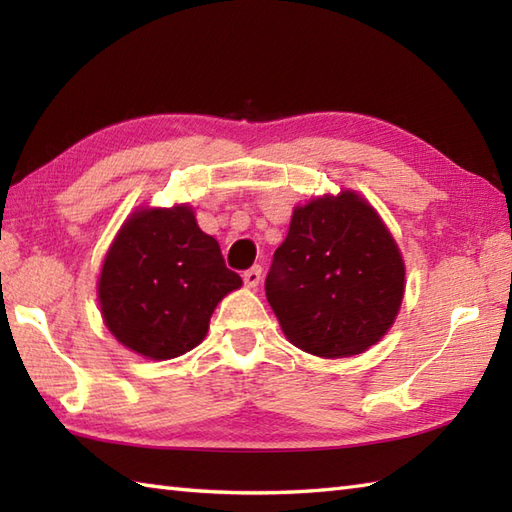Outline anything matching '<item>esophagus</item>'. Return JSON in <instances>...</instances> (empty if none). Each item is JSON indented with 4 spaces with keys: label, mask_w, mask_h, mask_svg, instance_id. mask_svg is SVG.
Wrapping results in <instances>:
<instances>
[{
    "label": "esophagus",
    "mask_w": 512,
    "mask_h": 512,
    "mask_svg": "<svg viewBox=\"0 0 512 512\" xmlns=\"http://www.w3.org/2000/svg\"><path fill=\"white\" fill-rule=\"evenodd\" d=\"M259 281H262V268L253 266L250 270H246V273H244V284L248 288H257Z\"/></svg>",
    "instance_id": "1"
}]
</instances>
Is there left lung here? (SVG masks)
Here are the masks:
<instances>
[{"label": "left lung", "instance_id": "obj_1", "mask_svg": "<svg viewBox=\"0 0 512 512\" xmlns=\"http://www.w3.org/2000/svg\"><path fill=\"white\" fill-rule=\"evenodd\" d=\"M402 292L405 264L394 237L354 191L297 206L266 277L268 303L288 341L323 358L378 343Z\"/></svg>", "mask_w": 512, "mask_h": 512}]
</instances>
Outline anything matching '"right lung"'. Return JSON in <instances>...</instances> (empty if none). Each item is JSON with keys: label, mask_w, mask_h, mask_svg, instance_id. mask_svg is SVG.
Segmentation results:
<instances>
[{"label": "right lung", "mask_w": 512, "mask_h": 512, "mask_svg": "<svg viewBox=\"0 0 512 512\" xmlns=\"http://www.w3.org/2000/svg\"><path fill=\"white\" fill-rule=\"evenodd\" d=\"M239 286L220 244L180 204L140 209L123 224L105 255L99 303L118 343L167 361L204 339L215 306Z\"/></svg>", "instance_id": "obj_1"}]
</instances>
